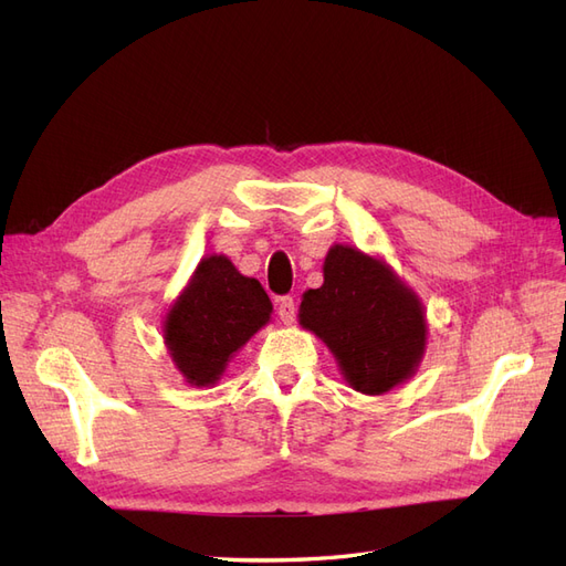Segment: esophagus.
Segmentation results:
<instances>
[{
  "label": "esophagus",
  "instance_id": "obj_1",
  "mask_svg": "<svg viewBox=\"0 0 566 566\" xmlns=\"http://www.w3.org/2000/svg\"><path fill=\"white\" fill-rule=\"evenodd\" d=\"M279 316L285 325H290L295 321L297 316V306H295V300L293 297H281L279 300Z\"/></svg>",
  "mask_w": 566,
  "mask_h": 566
}]
</instances>
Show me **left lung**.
<instances>
[{
	"mask_svg": "<svg viewBox=\"0 0 566 566\" xmlns=\"http://www.w3.org/2000/svg\"><path fill=\"white\" fill-rule=\"evenodd\" d=\"M297 318L331 349L345 382L368 397L413 378L424 356L418 293L380 256L352 245L325 254L323 285L302 295Z\"/></svg>",
	"mask_w": 566,
	"mask_h": 566,
	"instance_id": "left-lung-1",
	"label": "left lung"
}]
</instances>
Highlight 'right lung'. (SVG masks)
Returning a JSON list of instances; mask_svg holds the SVG:
<instances>
[{
  "label": "right lung",
  "instance_id": "right-lung-1",
  "mask_svg": "<svg viewBox=\"0 0 566 566\" xmlns=\"http://www.w3.org/2000/svg\"><path fill=\"white\" fill-rule=\"evenodd\" d=\"M273 304L256 279L227 254H208L169 306L163 337L169 358L191 387L217 385L231 358L271 321Z\"/></svg>",
  "mask_w": 566,
  "mask_h": 566
}]
</instances>
